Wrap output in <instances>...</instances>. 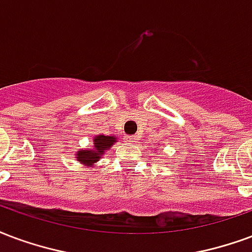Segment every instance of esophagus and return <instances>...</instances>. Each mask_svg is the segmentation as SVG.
<instances>
[{"mask_svg": "<svg viewBox=\"0 0 252 252\" xmlns=\"http://www.w3.org/2000/svg\"><path fill=\"white\" fill-rule=\"evenodd\" d=\"M126 141H139V140H140V136H139V135L126 136Z\"/></svg>", "mask_w": 252, "mask_h": 252, "instance_id": "esophagus-1", "label": "esophagus"}]
</instances>
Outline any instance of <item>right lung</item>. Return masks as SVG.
<instances>
[{"label":"right lung","mask_w":252,"mask_h":252,"mask_svg":"<svg viewBox=\"0 0 252 252\" xmlns=\"http://www.w3.org/2000/svg\"><path fill=\"white\" fill-rule=\"evenodd\" d=\"M116 143V136H104L98 135L93 139V148L92 150H81L76 154V160L81 163L85 167L93 165L100 160L101 156L108 148H111L112 145Z\"/></svg>","instance_id":"right-lung-1"}]
</instances>
